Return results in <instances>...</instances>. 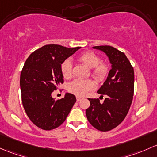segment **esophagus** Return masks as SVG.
<instances>
[{"instance_id": "34e87169", "label": "esophagus", "mask_w": 157, "mask_h": 157, "mask_svg": "<svg viewBox=\"0 0 157 157\" xmlns=\"http://www.w3.org/2000/svg\"><path fill=\"white\" fill-rule=\"evenodd\" d=\"M81 100H82V98H80V97H77V98H76V101H80Z\"/></svg>"}]
</instances>
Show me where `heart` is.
Segmentation results:
<instances>
[{"label":"heart","mask_w":157,"mask_h":157,"mask_svg":"<svg viewBox=\"0 0 157 157\" xmlns=\"http://www.w3.org/2000/svg\"><path fill=\"white\" fill-rule=\"evenodd\" d=\"M78 59L89 69H93L91 74L98 81H103L109 73V67L106 64L101 63V59L98 55L93 52L84 53ZM61 72L65 78H69L72 74V63L70 59H66L61 64ZM95 85L90 79H75L68 86L69 92L78 97H84L94 88Z\"/></svg>","instance_id":"obj_1"}]
</instances>
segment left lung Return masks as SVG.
<instances>
[{"label": "left lung", "instance_id": "left-lung-1", "mask_svg": "<svg viewBox=\"0 0 157 157\" xmlns=\"http://www.w3.org/2000/svg\"><path fill=\"white\" fill-rule=\"evenodd\" d=\"M107 56L111 69L107 78L98 90L106 95L103 103L99 99H90L86 109L87 119L98 130L107 132L119 125L130 109L134 94L135 74L133 67L124 53L111 46H95Z\"/></svg>", "mask_w": 157, "mask_h": 157}]
</instances>
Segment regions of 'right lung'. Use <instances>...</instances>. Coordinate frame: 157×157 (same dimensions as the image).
Returning a JSON list of instances; mask_svg holds the SVG:
<instances>
[{"instance_id":"1","label":"right lung","mask_w":157,"mask_h":157,"mask_svg":"<svg viewBox=\"0 0 157 157\" xmlns=\"http://www.w3.org/2000/svg\"><path fill=\"white\" fill-rule=\"evenodd\" d=\"M80 48L44 45L25 61L20 75L22 102L28 117L40 128L49 131L59 127L76 102L72 94L66 93L57 101L51 94L63 82L61 64Z\"/></svg>"}]
</instances>
